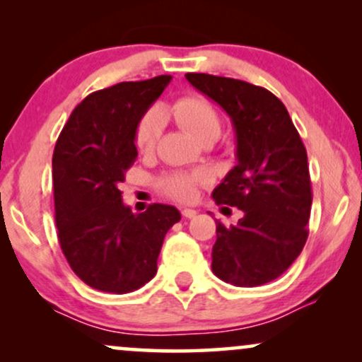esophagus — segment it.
Segmentation results:
<instances>
[{
  "mask_svg": "<svg viewBox=\"0 0 362 362\" xmlns=\"http://www.w3.org/2000/svg\"><path fill=\"white\" fill-rule=\"evenodd\" d=\"M195 214H197V211H195V209H189V207L182 209V216H184V218H187V219L195 218Z\"/></svg>",
  "mask_w": 362,
  "mask_h": 362,
  "instance_id": "obj_1",
  "label": "esophagus"
}]
</instances>
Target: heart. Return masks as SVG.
Here are the masks:
<instances>
[{
  "label": "heart",
  "instance_id": "obj_1",
  "mask_svg": "<svg viewBox=\"0 0 362 362\" xmlns=\"http://www.w3.org/2000/svg\"><path fill=\"white\" fill-rule=\"evenodd\" d=\"M172 115L185 131L201 143L218 139L223 119L218 107L201 93H189L173 102ZM165 114L160 107H151L141 115L134 131V144L141 153H151L163 131ZM207 177L201 172H172L158 178L156 187L161 194L178 202H189L195 197L197 187L206 184Z\"/></svg>",
  "mask_w": 362,
  "mask_h": 362
}]
</instances>
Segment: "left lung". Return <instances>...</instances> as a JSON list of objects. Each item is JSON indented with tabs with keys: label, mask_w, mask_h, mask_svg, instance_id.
Listing matches in <instances>:
<instances>
[{
	"label": "left lung",
	"mask_w": 362,
	"mask_h": 362,
	"mask_svg": "<svg viewBox=\"0 0 362 362\" xmlns=\"http://www.w3.org/2000/svg\"><path fill=\"white\" fill-rule=\"evenodd\" d=\"M185 78L231 117L238 163L213 190L216 204L243 211L235 226L216 221L211 269L235 286H262L298 259L311 211L305 144L284 103L269 90L235 78L187 73Z\"/></svg>",
	"instance_id": "8db88e82"
}]
</instances>
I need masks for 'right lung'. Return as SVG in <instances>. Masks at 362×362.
<instances>
[{"instance_id":"add662e5","label":"right lung","mask_w":362,"mask_h":362,"mask_svg":"<svg viewBox=\"0 0 362 362\" xmlns=\"http://www.w3.org/2000/svg\"><path fill=\"white\" fill-rule=\"evenodd\" d=\"M172 76L122 81L74 107L52 155L57 238L73 272L90 288L131 293L151 281L167 231L180 221L173 206L134 214L119 184L134 165L141 115Z\"/></svg>"}]
</instances>
